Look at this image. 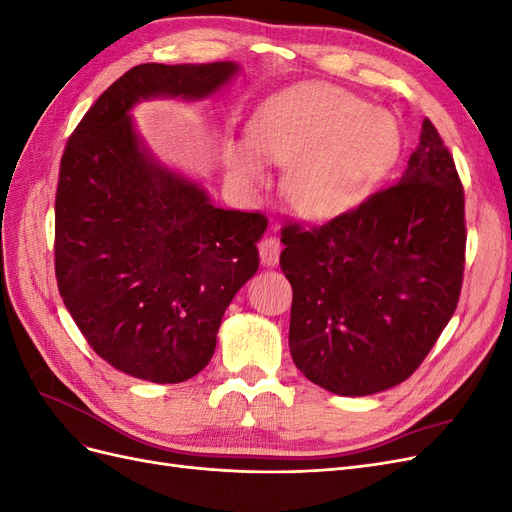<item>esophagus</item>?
Segmentation results:
<instances>
[{
    "instance_id": "esophagus-1",
    "label": "esophagus",
    "mask_w": 512,
    "mask_h": 512,
    "mask_svg": "<svg viewBox=\"0 0 512 512\" xmlns=\"http://www.w3.org/2000/svg\"><path fill=\"white\" fill-rule=\"evenodd\" d=\"M258 252H260V260L262 265L267 267H275L277 260H280V252H282V243L277 237H265L258 245Z\"/></svg>"
}]
</instances>
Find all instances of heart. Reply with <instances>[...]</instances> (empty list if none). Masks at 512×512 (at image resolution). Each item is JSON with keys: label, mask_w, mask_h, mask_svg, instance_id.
Listing matches in <instances>:
<instances>
[{"label": "heart", "mask_w": 512, "mask_h": 512, "mask_svg": "<svg viewBox=\"0 0 512 512\" xmlns=\"http://www.w3.org/2000/svg\"><path fill=\"white\" fill-rule=\"evenodd\" d=\"M250 143L226 145L228 177L241 188L265 183L267 160L288 166L286 196L309 220L339 218L374 194L401 156L393 115L350 91L301 85L258 106Z\"/></svg>", "instance_id": "heart-1"}]
</instances>
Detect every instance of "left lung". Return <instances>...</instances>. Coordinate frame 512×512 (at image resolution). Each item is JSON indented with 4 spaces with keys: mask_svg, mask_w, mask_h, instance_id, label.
<instances>
[{
    "mask_svg": "<svg viewBox=\"0 0 512 512\" xmlns=\"http://www.w3.org/2000/svg\"><path fill=\"white\" fill-rule=\"evenodd\" d=\"M466 237L461 179L425 119L395 185L322 226L282 230L301 374L346 397L408 380L455 314Z\"/></svg>",
    "mask_w": 512,
    "mask_h": 512,
    "instance_id": "left-lung-1",
    "label": "left lung"
}]
</instances>
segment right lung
Instances as JSON below:
<instances>
[{
  "label": "right lung",
  "mask_w": 512,
  "mask_h": 512,
  "mask_svg": "<svg viewBox=\"0 0 512 512\" xmlns=\"http://www.w3.org/2000/svg\"><path fill=\"white\" fill-rule=\"evenodd\" d=\"M237 72L232 61L134 66L89 108L61 156L59 294L94 352L138 380L177 384L207 367L226 307L258 271L267 218L213 207L198 183L143 147L130 108L213 96Z\"/></svg>",
  "instance_id": "1"
}]
</instances>
